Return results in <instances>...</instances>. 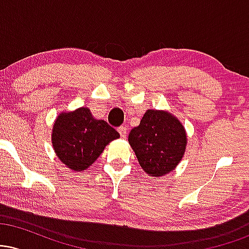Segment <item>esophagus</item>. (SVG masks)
<instances>
[{
	"mask_svg": "<svg viewBox=\"0 0 249 249\" xmlns=\"http://www.w3.org/2000/svg\"><path fill=\"white\" fill-rule=\"evenodd\" d=\"M118 132H119V134H121V137L122 138H126V133H127V130H126V127H124V126H121L118 128Z\"/></svg>",
	"mask_w": 249,
	"mask_h": 249,
	"instance_id": "esophagus-1",
	"label": "esophagus"
}]
</instances>
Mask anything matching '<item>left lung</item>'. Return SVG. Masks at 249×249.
<instances>
[{"instance_id": "1", "label": "left lung", "mask_w": 249, "mask_h": 249, "mask_svg": "<svg viewBox=\"0 0 249 249\" xmlns=\"http://www.w3.org/2000/svg\"><path fill=\"white\" fill-rule=\"evenodd\" d=\"M128 142L142 170L152 177H162L181 161L187 137L185 127L172 113L147 110L141 124L131 130Z\"/></svg>"}]
</instances>
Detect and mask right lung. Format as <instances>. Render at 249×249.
Listing matches in <instances>:
<instances>
[{
	"label": "right lung",
	"instance_id": "add662e5",
	"mask_svg": "<svg viewBox=\"0 0 249 249\" xmlns=\"http://www.w3.org/2000/svg\"><path fill=\"white\" fill-rule=\"evenodd\" d=\"M119 138V133L105 121L95 119L88 107L57 117L51 133L53 150L70 170H87L96 161L108 142Z\"/></svg>",
	"mask_w": 249,
	"mask_h": 249
}]
</instances>
